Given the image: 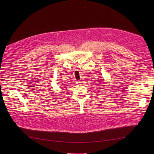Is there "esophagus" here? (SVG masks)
Returning <instances> with one entry per match:
<instances>
[{
  "instance_id": "34e87169",
  "label": "esophagus",
  "mask_w": 154,
  "mask_h": 154,
  "mask_svg": "<svg viewBox=\"0 0 154 154\" xmlns=\"http://www.w3.org/2000/svg\"><path fill=\"white\" fill-rule=\"evenodd\" d=\"M81 82H82L81 81H78V83H79V84H80V83H81Z\"/></svg>"
}]
</instances>
